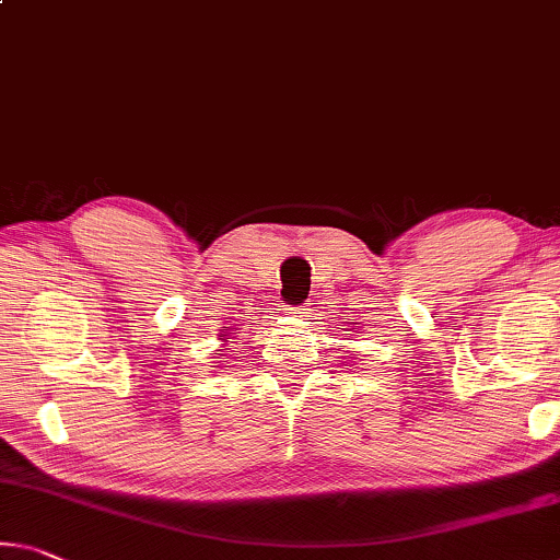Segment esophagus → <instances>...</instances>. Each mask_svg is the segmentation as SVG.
<instances>
[{"instance_id": "esophagus-1", "label": "esophagus", "mask_w": 560, "mask_h": 560, "mask_svg": "<svg viewBox=\"0 0 560 560\" xmlns=\"http://www.w3.org/2000/svg\"><path fill=\"white\" fill-rule=\"evenodd\" d=\"M289 314H294V316H304V314H308V312H306V308H299V306H291V308H289Z\"/></svg>"}]
</instances>
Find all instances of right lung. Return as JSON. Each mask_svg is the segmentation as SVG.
Here are the masks:
<instances>
[{
    "label": "right lung",
    "mask_w": 560,
    "mask_h": 560,
    "mask_svg": "<svg viewBox=\"0 0 560 560\" xmlns=\"http://www.w3.org/2000/svg\"><path fill=\"white\" fill-rule=\"evenodd\" d=\"M224 328H226V326H224Z\"/></svg>",
    "instance_id": "right-lung-1"
}]
</instances>
